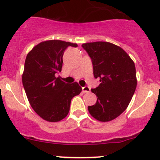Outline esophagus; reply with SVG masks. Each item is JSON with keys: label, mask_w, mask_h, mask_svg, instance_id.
I'll return each mask as SVG.
<instances>
[{"label": "esophagus", "mask_w": 160, "mask_h": 160, "mask_svg": "<svg viewBox=\"0 0 160 160\" xmlns=\"http://www.w3.org/2000/svg\"><path fill=\"white\" fill-rule=\"evenodd\" d=\"M82 91H83V93H88V92L90 91V88L89 87L85 86L83 87V88H82Z\"/></svg>", "instance_id": "obj_1"}]
</instances>
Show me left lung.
I'll list each match as a JSON object with an SVG mask.
<instances>
[{
	"instance_id": "left-lung-1",
	"label": "left lung",
	"mask_w": 160,
	"mask_h": 160,
	"mask_svg": "<svg viewBox=\"0 0 160 160\" xmlns=\"http://www.w3.org/2000/svg\"><path fill=\"white\" fill-rule=\"evenodd\" d=\"M82 47L91 59L93 76L101 82L91 89L98 99L88 111L97 120L109 122L125 111L135 93V63L125 50L108 42L84 43Z\"/></svg>"
}]
</instances>
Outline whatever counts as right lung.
Segmentation results:
<instances>
[{
    "mask_svg": "<svg viewBox=\"0 0 160 160\" xmlns=\"http://www.w3.org/2000/svg\"><path fill=\"white\" fill-rule=\"evenodd\" d=\"M68 46L77 47V44L61 40L42 42L25 59L22 83L27 98L33 110L50 122L67 117L71 100L82 90L77 82L68 84L55 76L62 70V56Z\"/></svg>",
    "mask_w": 160,
    "mask_h": 160,
    "instance_id": "right-lung-1",
    "label": "right lung"
}]
</instances>
